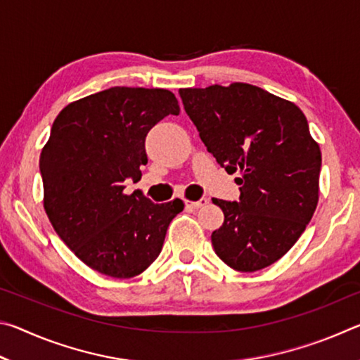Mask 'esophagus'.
Wrapping results in <instances>:
<instances>
[{"mask_svg": "<svg viewBox=\"0 0 360 360\" xmlns=\"http://www.w3.org/2000/svg\"><path fill=\"white\" fill-rule=\"evenodd\" d=\"M206 203H208V198H205V197L197 200V202H191V200H186V208L198 210V208H202V206H205Z\"/></svg>", "mask_w": 360, "mask_h": 360, "instance_id": "34e87169", "label": "esophagus"}]
</instances>
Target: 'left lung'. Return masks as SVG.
I'll return each mask as SVG.
<instances>
[{
    "label": "left lung",
    "instance_id": "8db88e82",
    "mask_svg": "<svg viewBox=\"0 0 360 360\" xmlns=\"http://www.w3.org/2000/svg\"><path fill=\"white\" fill-rule=\"evenodd\" d=\"M184 109L225 172L240 173L238 202L224 212L216 254L236 271L275 264L307 229L319 200L321 149L294 103L251 84L181 89Z\"/></svg>",
    "mask_w": 360,
    "mask_h": 360
}]
</instances>
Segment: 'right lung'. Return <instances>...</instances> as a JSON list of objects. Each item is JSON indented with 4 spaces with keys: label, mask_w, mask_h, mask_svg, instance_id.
I'll return each instance as SVG.
<instances>
[{
    "label": "right lung",
    "mask_w": 360,
    "mask_h": 360,
    "mask_svg": "<svg viewBox=\"0 0 360 360\" xmlns=\"http://www.w3.org/2000/svg\"><path fill=\"white\" fill-rule=\"evenodd\" d=\"M178 115L165 89L111 87L70 103L41 152L44 210L53 230L85 265L112 278L143 273L162 251L182 200L155 205L124 193L141 179L144 141L157 122Z\"/></svg>",
    "instance_id": "right-lung-1"
}]
</instances>
